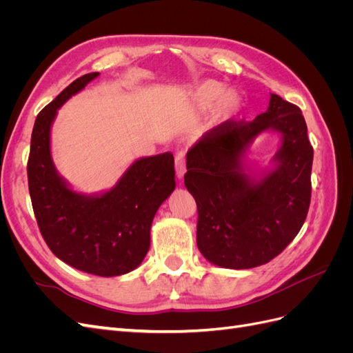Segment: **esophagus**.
Masks as SVG:
<instances>
[{
	"label": "esophagus",
	"instance_id": "esophagus-1",
	"mask_svg": "<svg viewBox=\"0 0 353 353\" xmlns=\"http://www.w3.org/2000/svg\"><path fill=\"white\" fill-rule=\"evenodd\" d=\"M175 169H176V175L178 178H183L185 174V153L179 152L175 156Z\"/></svg>",
	"mask_w": 353,
	"mask_h": 353
}]
</instances>
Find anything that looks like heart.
<instances>
[{
    "label": "heart",
    "mask_w": 353,
    "mask_h": 353,
    "mask_svg": "<svg viewBox=\"0 0 353 353\" xmlns=\"http://www.w3.org/2000/svg\"><path fill=\"white\" fill-rule=\"evenodd\" d=\"M225 88L223 85L215 81H206L199 85L196 90V99L203 105H212L225 97Z\"/></svg>",
    "instance_id": "heart-1"
}]
</instances>
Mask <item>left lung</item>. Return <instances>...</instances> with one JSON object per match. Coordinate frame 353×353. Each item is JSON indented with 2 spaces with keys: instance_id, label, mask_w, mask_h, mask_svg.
Wrapping results in <instances>:
<instances>
[{
  "instance_id": "obj_1",
  "label": "left lung",
  "mask_w": 353,
  "mask_h": 353,
  "mask_svg": "<svg viewBox=\"0 0 353 353\" xmlns=\"http://www.w3.org/2000/svg\"><path fill=\"white\" fill-rule=\"evenodd\" d=\"M266 129L283 134L279 168L261 181L243 174L239 157ZM314 148L296 104L271 94L253 121L228 119L187 153L184 184L197 203V248L212 263L254 268L279 256L301 231L311 205Z\"/></svg>"
}]
</instances>
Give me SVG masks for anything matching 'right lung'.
Masks as SVG:
<instances>
[{
    "instance_id": "obj_1",
    "label": "right lung",
    "mask_w": 353,
    "mask_h": 353,
    "mask_svg": "<svg viewBox=\"0 0 353 353\" xmlns=\"http://www.w3.org/2000/svg\"><path fill=\"white\" fill-rule=\"evenodd\" d=\"M99 72L74 79L42 109L34 125L28 185L38 228L50 250L79 271L114 276L135 270L150 248L159 206L175 188L174 154L144 157L126 170L113 190L99 197L73 193L50 156V128L57 109Z\"/></svg>"
}]
</instances>
